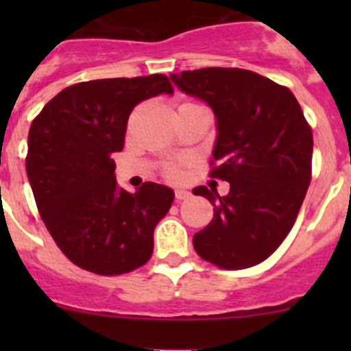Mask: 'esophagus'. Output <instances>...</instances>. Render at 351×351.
<instances>
[{
	"mask_svg": "<svg viewBox=\"0 0 351 351\" xmlns=\"http://www.w3.org/2000/svg\"><path fill=\"white\" fill-rule=\"evenodd\" d=\"M190 195H192V193L189 192V190H185V189H176L175 190V198L178 202H182V200H186V198H189Z\"/></svg>",
	"mask_w": 351,
	"mask_h": 351,
	"instance_id": "1",
	"label": "esophagus"
}]
</instances>
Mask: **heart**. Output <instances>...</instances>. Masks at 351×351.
Here are the masks:
<instances>
[{
  "label": "heart",
  "mask_w": 351,
  "mask_h": 351,
  "mask_svg": "<svg viewBox=\"0 0 351 351\" xmlns=\"http://www.w3.org/2000/svg\"><path fill=\"white\" fill-rule=\"evenodd\" d=\"M168 175L169 176H178V168H175V166H169Z\"/></svg>",
  "instance_id": "1"
}]
</instances>
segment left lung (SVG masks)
<instances>
[{"instance_id": "8db88e82", "label": "left lung", "mask_w": 351, "mask_h": 351, "mask_svg": "<svg viewBox=\"0 0 351 351\" xmlns=\"http://www.w3.org/2000/svg\"><path fill=\"white\" fill-rule=\"evenodd\" d=\"M169 77L214 112L212 158L219 165L210 175L231 186L224 197L193 189L214 205V219L193 236V247L221 268L254 267L295 222L311 183L313 130L292 91L253 71L205 67Z\"/></svg>"}]
</instances>
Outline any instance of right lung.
Wrapping results in <instances>:
<instances>
[{
	"label": "right lung",
	"mask_w": 351,
	"mask_h": 351,
	"mask_svg": "<svg viewBox=\"0 0 351 351\" xmlns=\"http://www.w3.org/2000/svg\"><path fill=\"white\" fill-rule=\"evenodd\" d=\"M173 95L162 74L77 83L56 95L32 122L27 176L45 228L77 267L98 275L136 270L153 254L154 229L175 198L147 182L120 189L113 153L123 149L130 112Z\"/></svg>",
	"instance_id": "1"
}]
</instances>
